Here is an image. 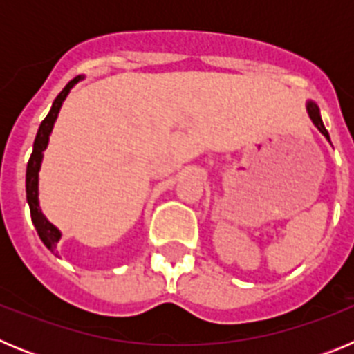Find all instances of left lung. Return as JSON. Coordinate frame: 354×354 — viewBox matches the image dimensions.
Wrapping results in <instances>:
<instances>
[{
    "label": "left lung",
    "mask_w": 354,
    "mask_h": 354,
    "mask_svg": "<svg viewBox=\"0 0 354 354\" xmlns=\"http://www.w3.org/2000/svg\"><path fill=\"white\" fill-rule=\"evenodd\" d=\"M306 113H308L310 120L314 122V126L317 127L319 133L323 134L324 138H326L328 142H330V134H328L326 127H324V124H323V118H321V111H319V106L315 104L314 101L306 102Z\"/></svg>",
    "instance_id": "obj_1"
}]
</instances>
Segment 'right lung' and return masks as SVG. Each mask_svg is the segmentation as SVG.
<instances>
[{
    "label": "right lung",
    "mask_w": 354,
    "mask_h": 354,
    "mask_svg": "<svg viewBox=\"0 0 354 354\" xmlns=\"http://www.w3.org/2000/svg\"><path fill=\"white\" fill-rule=\"evenodd\" d=\"M81 80H83V76H76L72 81H68V83L65 84V88L58 93V97H56L55 102H53L51 109H49L48 117L44 118L39 131H37L35 142H33V152H31L30 161H28L26 167V200L28 205H30L31 221L35 225L37 234H39V237L42 239V243L48 246L51 252L56 250V245H58V241H60L62 232L42 214V209H40L39 205V171L40 165H42L44 150L48 149L49 136H51L53 126H55L56 118H58V113H60V108L62 104H64L65 97L68 95L72 86L76 83H80Z\"/></svg>",
    "instance_id": "add662e5"
}]
</instances>
